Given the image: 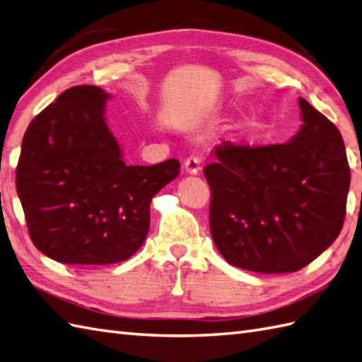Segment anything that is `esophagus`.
Wrapping results in <instances>:
<instances>
[{"label": "esophagus", "mask_w": 362, "mask_h": 362, "mask_svg": "<svg viewBox=\"0 0 362 362\" xmlns=\"http://www.w3.org/2000/svg\"><path fill=\"white\" fill-rule=\"evenodd\" d=\"M203 164V156L194 153L190 155L186 160H184V168H186V172L190 175H195L199 172V168H202Z\"/></svg>", "instance_id": "1"}]
</instances>
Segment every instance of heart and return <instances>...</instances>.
<instances>
[{"mask_svg": "<svg viewBox=\"0 0 362 362\" xmlns=\"http://www.w3.org/2000/svg\"><path fill=\"white\" fill-rule=\"evenodd\" d=\"M262 132V124L257 122V120H252V122H247L245 127V134L246 136H257Z\"/></svg>", "mask_w": 362, "mask_h": 362, "instance_id": "obj_1", "label": "heart"}]
</instances>
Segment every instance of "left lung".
<instances>
[{
	"label": "left lung",
	"mask_w": 362,
	"mask_h": 362,
	"mask_svg": "<svg viewBox=\"0 0 362 362\" xmlns=\"http://www.w3.org/2000/svg\"><path fill=\"white\" fill-rule=\"evenodd\" d=\"M303 125L286 144L224 141L204 167L209 224L237 268L280 274L307 267L342 229L350 167L338 128L299 99Z\"/></svg>",
	"instance_id": "1"
}]
</instances>
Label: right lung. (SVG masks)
Returning a JSON list of instances; mask_svg holds the SVG:
<instances>
[{"label":"right lung","mask_w":362,"mask_h":362,"mask_svg":"<svg viewBox=\"0 0 362 362\" xmlns=\"http://www.w3.org/2000/svg\"><path fill=\"white\" fill-rule=\"evenodd\" d=\"M99 86L63 91L24 133L17 192L38 251L65 264H111L138 251L150 203L180 175V160L127 165L103 119Z\"/></svg>","instance_id":"obj_1"}]
</instances>
